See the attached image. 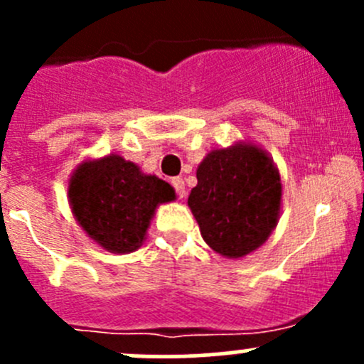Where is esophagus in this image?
<instances>
[{"label":"esophagus","mask_w":364,"mask_h":364,"mask_svg":"<svg viewBox=\"0 0 364 364\" xmlns=\"http://www.w3.org/2000/svg\"><path fill=\"white\" fill-rule=\"evenodd\" d=\"M171 185H172V188L176 190V196H178L179 199H183V197H185V192H186L185 181H183V178H172Z\"/></svg>","instance_id":"obj_1"}]
</instances>
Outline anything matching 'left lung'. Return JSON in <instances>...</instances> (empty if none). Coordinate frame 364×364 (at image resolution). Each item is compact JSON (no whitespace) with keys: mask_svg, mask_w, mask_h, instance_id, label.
<instances>
[{"mask_svg":"<svg viewBox=\"0 0 364 364\" xmlns=\"http://www.w3.org/2000/svg\"><path fill=\"white\" fill-rule=\"evenodd\" d=\"M280 174L262 149L236 144L215 149L197 168L188 205L204 241L237 259L260 247L280 216Z\"/></svg>","mask_w":364,"mask_h":364,"instance_id":"8db88e82","label":"left lung"}]
</instances>
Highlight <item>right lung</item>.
Returning <instances> with one entry per match:
<instances>
[{"instance_id": "right-lung-1", "label": "right lung", "mask_w": 364, "mask_h": 364, "mask_svg": "<svg viewBox=\"0 0 364 364\" xmlns=\"http://www.w3.org/2000/svg\"><path fill=\"white\" fill-rule=\"evenodd\" d=\"M68 197L91 240L109 252L130 253L144 241L156 205L176 196L168 183L111 155L80 165L70 179Z\"/></svg>"}]
</instances>
